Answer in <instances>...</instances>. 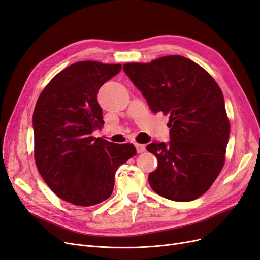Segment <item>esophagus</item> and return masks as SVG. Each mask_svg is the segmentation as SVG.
Here are the masks:
<instances>
[{
	"label": "esophagus",
	"mask_w": 260,
	"mask_h": 260,
	"mask_svg": "<svg viewBox=\"0 0 260 260\" xmlns=\"http://www.w3.org/2000/svg\"><path fill=\"white\" fill-rule=\"evenodd\" d=\"M135 147H136V150L138 153H142L146 151V147L145 145H141V144H135Z\"/></svg>",
	"instance_id": "esophagus-1"
}]
</instances>
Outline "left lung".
<instances>
[{
	"label": "left lung",
	"mask_w": 260,
	"mask_h": 260,
	"mask_svg": "<svg viewBox=\"0 0 260 260\" xmlns=\"http://www.w3.org/2000/svg\"><path fill=\"white\" fill-rule=\"evenodd\" d=\"M123 70L154 113L170 115L171 140L147 146L157 158L150 187L178 202L204 194L222 169L230 134L220 87L202 67L178 55L125 63Z\"/></svg>",
	"instance_id": "left-lung-1"
}]
</instances>
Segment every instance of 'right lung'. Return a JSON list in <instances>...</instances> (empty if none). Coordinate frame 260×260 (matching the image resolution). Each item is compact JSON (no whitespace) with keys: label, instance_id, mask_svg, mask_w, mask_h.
<instances>
[{"label":"right lung","instance_id":"right-lung-1","mask_svg":"<svg viewBox=\"0 0 260 260\" xmlns=\"http://www.w3.org/2000/svg\"><path fill=\"white\" fill-rule=\"evenodd\" d=\"M121 69V64L75 62L48 83L37 102L32 119L37 167L47 186L73 205L107 200L115 172L136 154L132 144L91 136L105 123L98 90Z\"/></svg>","mask_w":260,"mask_h":260}]
</instances>
